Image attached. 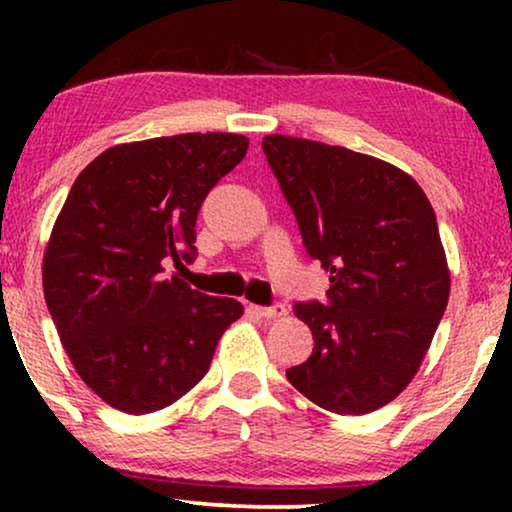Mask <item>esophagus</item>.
Instances as JSON below:
<instances>
[{
	"label": "esophagus",
	"mask_w": 512,
	"mask_h": 512,
	"mask_svg": "<svg viewBox=\"0 0 512 512\" xmlns=\"http://www.w3.org/2000/svg\"><path fill=\"white\" fill-rule=\"evenodd\" d=\"M251 312L258 314V317H263V319H277V317H284V314H286V305L275 303V305H268V307H251Z\"/></svg>",
	"instance_id": "34e87169"
}]
</instances>
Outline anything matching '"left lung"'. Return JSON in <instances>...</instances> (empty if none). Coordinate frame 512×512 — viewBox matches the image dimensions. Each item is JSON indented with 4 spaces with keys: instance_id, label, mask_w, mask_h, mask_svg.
Wrapping results in <instances>:
<instances>
[{
    "instance_id": "8db88e82",
    "label": "left lung",
    "mask_w": 512,
    "mask_h": 512,
    "mask_svg": "<svg viewBox=\"0 0 512 512\" xmlns=\"http://www.w3.org/2000/svg\"><path fill=\"white\" fill-rule=\"evenodd\" d=\"M263 153L305 251L331 272L326 303H296L314 349L286 377L319 408L366 415L415 377L450 298L436 214L415 179L373 156L268 135Z\"/></svg>"
}]
</instances>
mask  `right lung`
Instances as JSON below:
<instances>
[{"label": "right lung", "mask_w": 512, "mask_h": 512, "mask_svg": "<svg viewBox=\"0 0 512 512\" xmlns=\"http://www.w3.org/2000/svg\"><path fill=\"white\" fill-rule=\"evenodd\" d=\"M233 132H186L100 153L69 191L44 254V296L81 380L128 415L179 401L242 317L167 265L195 258L207 193L247 156Z\"/></svg>", "instance_id": "right-lung-1"}]
</instances>
